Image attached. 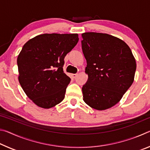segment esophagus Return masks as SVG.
<instances>
[{
	"mask_svg": "<svg viewBox=\"0 0 150 150\" xmlns=\"http://www.w3.org/2000/svg\"><path fill=\"white\" fill-rule=\"evenodd\" d=\"M77 75H78V74H72V77H73V79H75L76 77H77Z\"/></svg>",
	"mask_w": 150,
	"mask_h": 150,
	"instance_id": "34e87169",
	"label": "esophagus"
}]
</instances>
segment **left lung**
<instances>
[{"label": "left lung", "instance_id": "left-lung-1", "mask_svg": "<svg viewBox=\"0 0 150 150\" xmlns=\"http://www.w3.org/2000/svg\"><path fill=\"white\" fill-rule=\"evenodd\" d=\"M82 50L87 60V83L83 86V100L98 110L117 104L134 79L136 59L123 40L107 34H82Z\"/></svg>", "mask_w": 150, "mask_h": 150}]
</instances>
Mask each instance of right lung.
<instances>
[{
    "label": "right lung",
    "instance_id": "1",
    "mask_svg": "<svg viewBox=\"0 0 150 150\" xmlns=\"http://www.w3.org/2000/svg\"><path fill=\"white\" fill-rule=\"evenodd\" d=\"M79 41L77 34H44L28 40L17 58L18 81L33 103L50 108L64 99L71 79L64 58Z\"/></svg>",
    "mask_w": 150,
    "mask_h": 150
}]
</instances>
